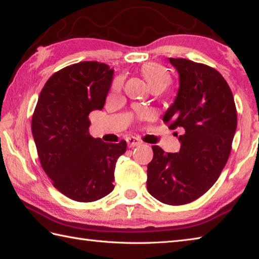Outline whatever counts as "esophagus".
Instances as JSON below:
<instances>
[{
	"label": "esophagus",
	"mask_w": 259,
	"mask_h": 259,
	"mask_svg": "<svg viewBox=\"0 0 259 259\" xmlns=\"http://www.w3.org/2000/svg\"><path fill=\"white\" fill-rule=\"evenodd\" d=\"M126 144H128L130 148H134L137 146H140L141 141L138 138H135V137H129V138H126Z\"/></svg>",
	"instance_id": "34e87169"
}]
</instances>
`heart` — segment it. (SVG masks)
Masks as SVG:
<instances>
[{"instance_id":"b5f03b06","label":"heart","mask_w":259,"mask_h":259,"mask_svg":"<svg viewBox=\"0 0 259 259\" xmlns=\"http://www.w3.org/2000/svg\"><path fill=\"white\" fill-rule=\"evenodd\" d=\"M141 72L144 74L146 81L148 82L150 88L157 85H164L167 87L170 82V75L164 71L160 65L155 63L145 64L141 69ZM123 80L121 76L114 79L111 84V93H118L121 88H122Z\"/></svg>"}]
</instances>
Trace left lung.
Here are the masks:
<instances>
[{
	"mask_svg": "<svg viewBox=\"0 0 259 259\" xmlns=\"http://www.w3.org/2000/svg\"><path fill=\"white\" fill-rule=\"evenodd\" d=\"M169 62L179 73V89L162 120L180 130L181 145L176 153L152 146L147 189L159 201L178 206L198 199L221 176L232 150L237 111L217 70L187 59L169 58Z\"/></svg>",
	"mask_w": 259,
	"mask_h": 259,
	"instance_id": "obj_1",
	"label": "left lung"
}]
</instances>
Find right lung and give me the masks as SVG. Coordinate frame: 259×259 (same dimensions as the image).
Segmentation results:
<instances>
[{
  "label": "right lung",
  "mask_w": 259,
  "mask_h": 259,
  "mask_svg": "<svg viewBox=\"0 0 259 259\" xmlns=\"http://www.w3.org/2000/svg\"><path fill=\"white\" fill-rule=\"evenodd\" d=\"M113 79L106 63L83 61L54 73L38 96L32 135L41 166L70 199L90 202L114 188V168L126 142L107 144L89 134V114L102 110Z\"/></svg>",
  "instance_id": "right-lung-1"
}]
</instances>
